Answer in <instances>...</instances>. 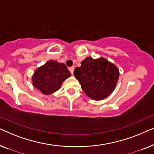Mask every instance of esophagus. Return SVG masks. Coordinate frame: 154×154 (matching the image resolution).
<instances>
[{"label": "esophagus", "mask_w": 154, "mask_h": 154, "mask_svg": "<svg viewBox=\"0 0 154 154\" xmlns=\"http://www.w3.org/2000/svg\"><path fill=\"white\" fill-rule=\"evenodd\" d=\"M69 71H70V72H71V74H73V71H74V67L71 66V67H70V68H69Z\"/></svg>", "instance_id": "34e87169"}]
</instances>
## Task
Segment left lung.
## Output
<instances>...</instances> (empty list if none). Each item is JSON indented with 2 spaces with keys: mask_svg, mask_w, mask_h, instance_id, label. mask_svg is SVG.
<instances>
[{
  "mask_svg": "<svg viewBox=\"0 0 154 154\" xmlns=\"http://www.w3.org/2000/svg\"><path fill=\"white\" fill-rule=\"evenodd\" d=\"M76 67L74 75L82 90L92 100H104L114 90L119 79V70L104 57H87Z\"/></svg>",
  "mask_w": 154,
  "mask_h": 154,
  "instance_id": "left-lung-1",
  "label": "left lung"
}]
</instances>
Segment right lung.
<instances>
[{
  "label": "right lung",
  "mask_w": 154,
  "mask_h": 154,
  "mask_svg": "<svg viewBox=\"0 0 154 154\" xmlns=\"http://www.w3.org/2000/svg\"><path fill=\"white\" fill-rule=\"evenodd\" d=\"M71 76V73L64 63L49 60L33 73L32 84L45 95H50L60 89L65 80Z\"/></svg>",
  "instance_id": "1"
}]
</instances>
